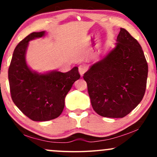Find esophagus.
I'll return each mask as SVG.
<instances>
[{
  "instance_id": "34e87169",
  "label": "esophagus",
  "mask_w": 157,
  "mask_h": 157,
  "mask_svg": "<svg viewBox=\"0 0 157 157\" xmlns=\"http://www.w3.org/2000/svg\"><path fill=\"white\" fill-rule=\"evenodd\" d=\"M78 69H79V72H80V75H82H82H83L86 72V71L88 70V67L86 65L82 64V65H80V66H79Z\"/></svg>"
}]
</instances>
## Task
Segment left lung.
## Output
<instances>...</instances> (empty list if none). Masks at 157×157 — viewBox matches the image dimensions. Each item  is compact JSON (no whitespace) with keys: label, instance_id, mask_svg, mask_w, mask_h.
Segmentation results:
<instances>
[{"label":"left lung","instance_id":"obj_1","mask_svg":"<svg viewBox=\"0 0 157 157\" xmlns=\"http://www.w3.org/2000/svg\"><path fill=\"white\" fill-rule=\"evenodd\" d=\"M116 46L83 75L95 112L122 118L142 101L146 89L147 63L138 41L120 29Z\"/></svg>","mask_w":157,"mask_h":157}]
</instances>
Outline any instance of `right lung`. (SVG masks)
<instances>
[{
	"label": "right lung",
	"instance_id": "1",
	"mask_svg": "<svg viewBox=\"0 0 157 157\" xmlns=\"http://www.w3.org/2000/svg\"><path fill=\"white\" fill-rule=\"evenodd\" d=\"M44 35V31L32 32L21 40L14 50L8 71L12 101L33 121L58 117L64 109L65 97L80 77L77 67L66 73L38 74L30 69L25 59L29 42Z\"/></svg>",
	"mask_w": 157,
	"mask_h": 157
}]
</instances>
